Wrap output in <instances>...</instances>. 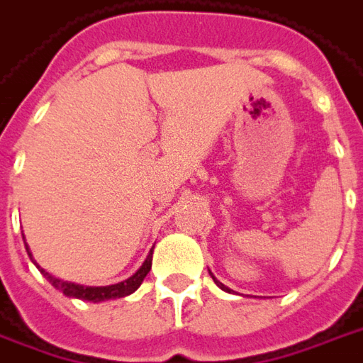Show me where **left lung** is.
Instances as JSON below:
<instances>
[{
    "instance_id": "left-lung-1",
    "label": "left lung",
    "mask_w": 363,
    "mask_h": 363,
    "mask_svg": "<svg viewBox=\"0 0 363 363\" xmlns=\"http://www.w3.org/2000/svg\"><path fill=\"white\" fill-rule=\"evenodd\" d=\"M211 279H213V281H216V284H217V286H219V289H221V291H225V292H230V289H229V286H225V284H223V283H219V281H217V279L213 277V273H211Z\"/></svg>"
}]
</instances>
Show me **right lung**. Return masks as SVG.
<instances>
[{
  "label": "right lung",
  "mask_w": 363,
  "mask_h": 363,
  "mask_svg": "<svg viewBox=\"0 0 363 363\" xmlns=\"http://www.w3.org/2000/svg\"><path fill=\"white\" fill-rule=\"evenodd\" d=\"M23 240H24V235H23ZM24 248H26V252H28L32 264L38 267L40 273L50 281L52 286H55L57 291L63 292L65 296L79 298V300H88V302H96V304H98V302H104V300H115V298H123V296H128V294H133V292L140 286L144 277L150 273V269H152V254H154V252H150L146 257V262L140 265V269L136 271L133 277L125 279V281H121V283L109 284V286H84V284L63 281V279L55 277V275H52V273H48L45 269H42V267L36 264V259L32 257V252L30 248H28L26 240H24Z\"/></svg>",
  "instance_id": "right-lung-1"
}]
</instances>
